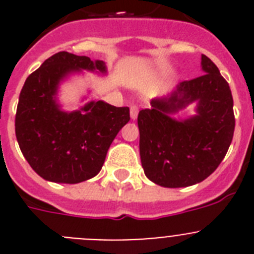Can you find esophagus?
I'll return each mask as SVG.
<instances>
[{"label": "esophagus", "mask_w": 254, "mask_h": 254, "mask_svg": "<svg viewBox=\"0 0 254 254\" xmlns=\"http://www.w3.org/2000/svg\"><path fill=\"white\" fill-rule=\"evenodd\" d=\"M129 114H131L132 120H136L138 116V107L136 104L131 105V109H129Z\"/></svg>", "instance_id": "obj_1"}]
</instances>
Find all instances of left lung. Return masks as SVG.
Masks as SVG:
<instances>
[{
  "instance_id": "left-lung-1",
  "label": "left lung",
  "mask_w": 254,
  "mask_h": 254,
  "mask_svg": "<svg viewBox=\"0 0 254 254\" xmlns=\"http://www.w3.org/2000/svg\"><path fill=\"white\" fill-rule=\"evenodd\" d=\"M203 75L182 81L165 98L140 111V156L147 178L161 187L179 188L202 182L225 158L235 118L229 84L216 64L201 56ZM197 102V113L185 121L169 116Z\"/></svg>"
}]
</instances>
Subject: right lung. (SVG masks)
<instances>
[{
    "label": "right lung",
    "mask_w": 254,
    "mask_h": 254,
    "mask_svg": "<svg viewBox=\"0 0 254 254\" xmlns=\"http://www.w3.org/2000/svg\"><path fill=\"white\" fill-rule=\"evenodd\" d=\"M81 69L107 72L103 61L58 52L29 75L20 93L17 142L33 170L46 181L75 185L95 177L114 137L129 121L128 107L102 100L77 111H61L56 102L58 85Z\"/></svg>",
    "instance_id": "add662e5"
}]
</instances>
